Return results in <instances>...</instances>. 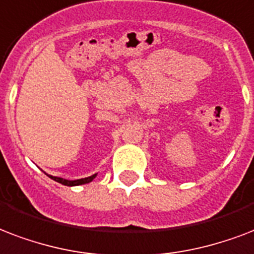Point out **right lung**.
<instances>
[{
    "mask_svg": "<svg viewBox=\"0 0 254 254\" xmlns=\"http://www.w3.org/2000/svg\"><path fill=\"white\" fill-rule=\"evenodd\" d=\"M96 176L97 173L92 174V176H89V177H85V179L65 180V179H61V177H56V176H50V174H48V177H50V179L54 180V181H57V183L63 184V185H65V187H77V185H84V184L92 183L93 180L96 179Z\"/></svg>",
    "mask_w": 254,
    "mask_h": 254,
    "instance_id": "obj_1",
    "label": "right lung"
}]
</instances>
